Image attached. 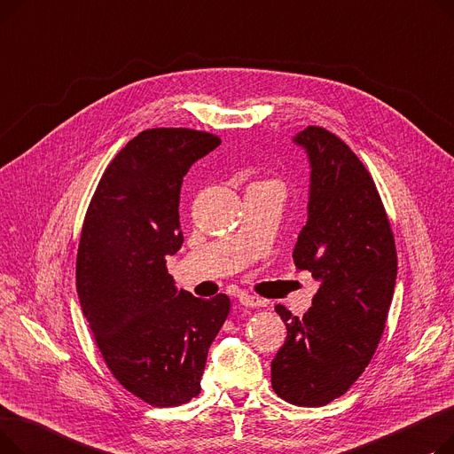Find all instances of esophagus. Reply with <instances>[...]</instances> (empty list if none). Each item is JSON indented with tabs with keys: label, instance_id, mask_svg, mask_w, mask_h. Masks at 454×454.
Here are the masks:
<instances>
[{
	"label": "esophagus",
	"instance_id": "1",
	"mask_svg": "<svg viewBox=\"0 0 454 454\" xmlns=\"http://www.w3.org/2000/svg\"><path fill=\"white\" fill-rule=\"evenodd\" d=\"M239 303L245 305V307H263L265 300H261V298L252 296V294H247V293H241L239 294Z\"/></svg>",
	"mask_w": 454,
	"mask_h": 454
}]
</instances>
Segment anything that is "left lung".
Returning a JSON list of instances; mask_svg holds the SVG:
<instances>
[{"instance_id": "left-lung-1", "label": "left lung", "mask_w": 454, "mask_h": 454, "mask_svg": "<svg viewBox=\"0 0 454 454\" xmlns=\"http://www.w3.org/2000/svg\"><path fill=\"white\" fill-rule=\"evenodd\" d=\"M293 141L311 167L307 223L293 257L320 287L301 318L276 305L287 339L272 361V388L298 407H324L372 361L394 296L397 254L377 187L346 143L322 127H307Z\"/></svg>"}]
</instances>
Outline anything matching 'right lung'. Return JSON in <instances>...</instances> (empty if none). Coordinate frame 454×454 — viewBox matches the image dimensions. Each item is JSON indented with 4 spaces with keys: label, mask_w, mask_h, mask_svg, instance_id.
Here are the masks:
<instances>
[{
    "label": "right lung",
    "mask_w": 454,
    "mask_h": 454,
    "mask_svg": "<svg viewBox=\"0 0 454 454\" xmlns=\"http://www.w3.org/2000/svg\"><path fill=\"white\" fill-rule=\"evenodd\" d=\"M219 145L191 129L139 132L106 167L82 224V313L114 377L153 407L200 394L207 349L230 313L226 294L195 298L167 274V257L184 243V176Z\"/></svg>",
    "instance_id": "right-lung-1"
}]
</instances>
